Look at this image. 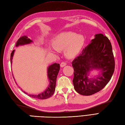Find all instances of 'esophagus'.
<instances>
[{
    "label": "esophagus",
    "instance_id": "34e87169",
    "mask_svg": "<svg viewBox=\"0 0 125 125\" xmlns=\"http://www.w3.org/2000/svg\"><path fill=\"white\" fill-rule=\"evenodd\" d=\"M66 64H67V63H66L65 62H61V67H64L65 65H66Z\"/></svg>",
    "mask_w": 125,
    "mask_h": 125
}]
</instances>
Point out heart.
<instances>
[{
	"label": "heart",
	"instance_id": "b5f03b06",
	"mask_svg": "<svg viewBox=\"0 0 125 125\" xmlns=\"http://www.w3.org/2000/svg\"><path fill=\"white\" fill-rule=\"evenodd\" d=\"M84 37L71 31L63 32L56 36L52 41V46L57 50L65 49L68 57H72L79 52L84 43Z\"/></svg>",
	"mask_w": 125,
	"mask_h": 125
}]
</instances>
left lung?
I'll list each match as a JSON object with an SVG mask.
<instances>
[{
  "label": "left lung",
  "instance_id": "8db88e82",
  "mask_svg": "<svg viewBox=\"0 0 125 125\" xmlns=\"http://www.w3.org/2000/svg\"><path fill=\"white\" fill-rule=\"evenodd\" d=\"M72 66L74 70L73 81L76 92L90 95L102 90L111 80L115 68L109 39L102 34H96L91 43L73 60ZM93 68L99 69L102 73L98 78L89 79L88 73Z\"/></svg>",
  "mask_w": 125,
  "mask_h": 125
}]
</instances>
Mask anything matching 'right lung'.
I'll use <instances>...</instances> for the list:
<instances>
[{
	"label": "right lung",
	"instance_id": "obj_1",
	"mask_svg": "<svg viewBox=\"0 0 125 125\" xmlns=\"http://www.w3.org/2000/svg\"><path fill=\"white\" fill-rule=\"evenodd\" d=\"M32 42L30 39H29L27 36H22L18 39V41L16 43V47H18L20 45H23L26 44L30 43L31 42ZM14 50H13L10 54V63L12 64V59L13 54H14ZM60 64L58 63H54L53 64L50 65L48 68V77L49 80L50 81V85L45 90L44 92L41 93L39 94H29L23 91V92L26 94H28V96H30L33 98H36L39 99H47L50 97L52 95L54 94L55 86H56V78L58 73L60 71Z\"/></svg>",
	"mask_w": 125,
	"mask_h": 125
}]
</instances>
